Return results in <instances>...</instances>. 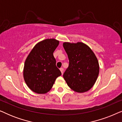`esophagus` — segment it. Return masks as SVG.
I'll return each instance as SVG.
<instances>
[{
	"mask_svg": "<svg viewBox=\"0 0 122 122\" xmlns=\"http://www.w3.org/2000/svg\"><path fill=\"white\" fill-rule=\"evenodd\" d=\"M60 71H61V74H63V71H64V69H63V68H60Z\"/></svg>",
	"mask_w": 122,
	"mask_h": 122,
	"instance_id": "1",
	"label": "esophagus"
}]
</instances>
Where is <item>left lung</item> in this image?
<instances>
[{
	"instance_id": "8db88e82",
	"label": "left lung",
	"mask_w": 122,
	"mask_h": 122,
	"mask_svg": "<svg viewBox=\"0 0 122 122\" xmlns=\"http://www.w3.org/2000/svg\"><path fill=\"white\" fill-rule=\"evenodd\" d=\"M63 45L69 61L63 78L74 91L83 93L89 91L99 75V63L96 55L83 43L65 42Z\"/></svg>"
}]
</instances>
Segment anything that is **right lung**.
<instances>
[{"label":"right lung","mask_w":122,"mask_h":122,"mask_svg":"<svg viewBox=\"0 0 122 122\" xmlns=\"http://www.w3.org/2000/svg\"><path fill=\"white\" fill-rule=\"evenodd\" d=\"M59 43V41L55 39L40 41L26 58L23 76L26 85L35 93L45 94L48 92L56 78L61 76L53 56Z\"/></svg>","instance_id":"add662e5"}]
</instances>
